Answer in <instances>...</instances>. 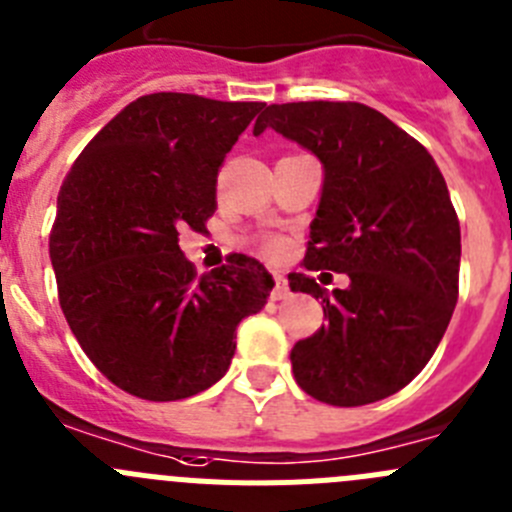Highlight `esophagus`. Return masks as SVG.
<instances>
[{
	"mask_svg": "<svg viewBox=\"0 0 512 512\" xmlns=\"http://www.w3.org/2000/svg\"><path fill=\"white\" fill-rule=\"evenodd\" d=\"M274 299H287L289 297V281L284 274H274V292H271Z\"/></svg>",
	"mask_w": 512,
	"mask_h": 512,
	"instance_id": "1",
	"label": "esophagus"
}]
</instances>
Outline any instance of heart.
Returning a JSON list of instances; mask_svg holds the SVG:
<instances>
[{
    "label": "heart",
    "instance_id": "obj_1",
    "mask_svg": "<svg viewBox=\"0 0 512 512\" xmlns=\"http://www.w3.org/2000/svg\"><path fill=\"white\" fill-rule=\"evenodd\" d=\"M269 253H271V256H281V253H284V246H281L279 241L269 243Z\"/></svg>",
    "mask_w": 512,
    "mask_h": 512
}]
</instances>
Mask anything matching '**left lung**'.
<instances>
[{
    "label": "left lung",
    "instance_id": "left-lung-1",
    "mask_svg": "<svg viewBox=\"0 0 512 512\" xmlns=\"http://www.w3.org/2000/svg\"><path fill=\"white\" fill-rule=\"evenodd\" d=\"M322 162V195L304 269L348 276L322 289L289 274L292 292L322 299L325 325L292 348L299 388L332 406L393 396L424 370L459 292V220L437 162L365 103H271L253 124Z\"/></svg>",
    "mask_w": 512,
    "mask_h": 512
}]
</instances>
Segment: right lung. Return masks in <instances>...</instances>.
Instances as JSON below:
<instances>
[{"label":"right lung","instance_id":"obj_1","mask_svg":"<svg viewBox=\"0 0 512 512\" xmlns=\"http://www.w3.org/2000/svg\"><path fill=\"white\" fill-rule=\"evenodd\" d=\"M261 109L149 93L98 131L60 187L50 233L60 307L83 353L131 396L180 401L218 383L238 322L274 289L243 253L198 276L177 241L185 225L205 231L220 164Z\"/></svg>","mask_w":512,"mask_h":512}]
</instances>
